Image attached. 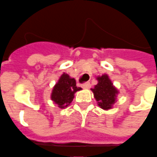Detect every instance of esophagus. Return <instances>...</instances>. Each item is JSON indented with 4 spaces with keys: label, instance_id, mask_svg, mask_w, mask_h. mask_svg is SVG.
Listing matches in <instances>:
<instances>
[{
    "label": "esophagus",
    "instance_id": "34e87169",
    "mask_svg": "<svg viewBox=\"0 0 157 157\" xmlns=\"http://www.w3.org/2000/svg\"><path fill=\"white\" fill-rule=\"evenodd\" d=\"M90 86H91V83L90 82H85V83H83L82 85V87L84 89H88Z\"/></svg>",
    "mask_w": 157,
    "mask_h": 157
}]
</instances>
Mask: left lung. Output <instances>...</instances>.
Masks as SVG:
<instances>
[{
  "label": "left lung",
  "instance_id": "left-lung-1",
  "mask_svg": "<svg viewBox=\"0 0 157 157\" xmlns=\"http://www.w3.org/2000/svg\"><path fill=\"white\" fill-rule=\"evenodd\" d=\"M96 79L98 80V83L91 90L97 101V105L103 109H110L116 101L117 96L119 93L118 90L113 86L108 75L98 76Z\"/></svg>",
  "mask_w": 157,
  "mask_h": 157
}]
</instances>
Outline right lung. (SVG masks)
Instances as JSON below:
<instances>
[{"instance_id": "obj_1", "label": "right lung", "mask_w": 157, "mask_h": 157, "mask_svg": "<svg viewBox=\"0 0 157 157\" xmlns=\"http://www.w3.org/2000/svg\"><path fill=\"white\" fill-rule=\"evenodd\" d=\"M80 90L82 88L76 86L75 78L63 73L52 88L51 100L58 105L60 109H64L71 105L75 97V93Z\"/></svg>"}]
</instances>
